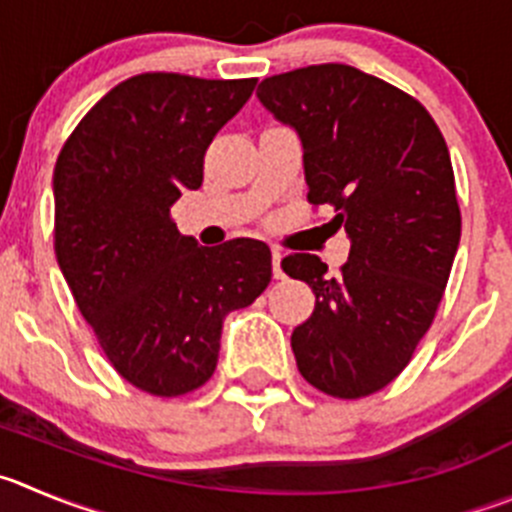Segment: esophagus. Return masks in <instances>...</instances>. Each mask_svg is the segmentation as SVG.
Instances as JSON below:
<instances>
[{
	"label": "esophagus",
	"mask_w": 512,
	"mask_h": 512,
	"mask_svg": "<svg viewBox=\"0 0 512 512\" xmlns=\"http://www.w3.org/2000/svg\"><path fill=\"white\" fill-rule=\"evenodd\" d=\"M280 262H283V252H280L278 247H272V275H275L278 280H283L285 272L283 267H280Z\"/></svg>",
	"instance_id": "esophagus-1"
}]
</instances>
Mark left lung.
Returning a JSON list of instances; mask_svg holds the SVG:
<instances>
[{
    "mask_svg": "<svg viewBox=\"0 0 512 512\" xmlns=\"http://www.w3.org/2000/svg\"><path fill=\"white\" fill-rule=\"evenodd\" d=\"M257 98L303 143L308 202L351 240L338 278L318 255L283 270L315 293L290 338L308 384L361 399L404 371L429 331L460 245L447 143L419 100L351 65L265 78Z\"/></svg>",
    "mask_w": 512,
    "mask_h": 512,
    "instance_id": "left-lung-1",
    "label": "left lung"
}]
</instances>
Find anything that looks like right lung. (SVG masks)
Here are the masks:
<instances>
[{
	"mask_svg": "<svg viewBox=\"0 0 512 512\" xmlns=\"http://www.w3.org/2000/svg\"><path fill=\"white\" fill-rule=\"evenodd\" d=\"M255 83L136 75L85 113L57 156V265L113 369L146 394L207 384L227 313L270 285L265 242L199 247L171 219L181 191L202 186L207 146Z\"/></svg>",
	"mask_w": 512,
	"mask_h": 512,
	"instance_id": "right-lung-1",
	"label": "right lung"
}]
</instances>
